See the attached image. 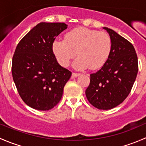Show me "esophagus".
<instances>
[{
    "instance_id": "esophagus-1",
    "label": "esophagus",
    "mask_w": 146,
    "mask_h": 146,
    "mask_svg": "<svg viewBox=\"0 0 146 146\" xmlns=\"http://www.w3.org/2000/svg\"><path fill=\"white\" fill-rule=\"evenodd\" d=\"M80 76V74H79V73H72V78H75L78 77V76Z\"/></svg>"
}]
</instances>
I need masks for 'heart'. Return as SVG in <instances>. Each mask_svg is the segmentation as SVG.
Masks as SVG:
<instances>
[{"mask_svg":"<svg viewBox=\"0 0 146 146\" xmlns=\"http://www.w3.org/2000/svg\"><path fill=\"white\" fill-rule=\"evenodd\" d=\"M111 49L110 35L85 27H78L67 32L65 40L57 39L52 43V51L58 63L67 67L76 54L73 67L76 70L100 68L107 61Z\"/></svg>","mask_w":146,"mask_h":146,"instance_id":"obj_1","label":"heart"}]
</instances>
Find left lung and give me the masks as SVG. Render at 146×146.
Listing matches in <instances>:
<instances>
[{"label": "left lung", "mask_w": 146, "mask_h": 146, "mask_svg": "<svg viewBox=\"0 0 146 146\" xmlns=\"http://www.w3.org/2000/svg\"><path fill=\"white\" fill-rule=\"evenodd\" d=\"M111 49L102 67L90 74V82L85 90L89 102L99 110L117 107L130 93L138 73V58L133 46L108 27Z\"/></svg>", "instance_id": "obj_1"}]
</instances>
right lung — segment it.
Listing matches in <instances>:
<instances>
[{"mask_svg": "<svg viewBox=\"0 0 146 146\" xmlns=\"http://www.w3.org/2000/svg\"><path fill=\"white\" fill-rule=\"evenodd\" d=\"M64 23H40L16 47L12 74L19 95L29 107L46 111L62 98L72 73L60 66L52 51V43L67 29Z\"/></svg>", "mask_w": 146, "mask_h": 146, "instance_id": "obj_1", "label": "right lung"}]
</instances>
